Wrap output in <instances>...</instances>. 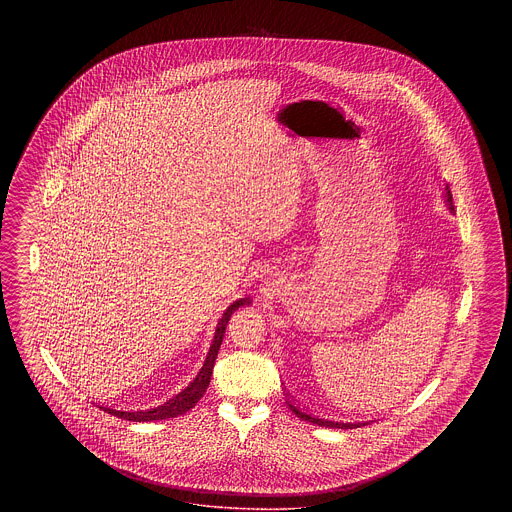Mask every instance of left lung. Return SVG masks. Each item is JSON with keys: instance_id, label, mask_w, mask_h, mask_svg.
<instances>
[{"instance_id": "1", "label": "left lung", "mask_w": 512, "mask_h": 512, "mask_svg": "<svg viewBox=\"0 0 512 512\" xmlns=\"http://www.w3.org/2000/svg\"><path fill=\"white\" fill-rule=\"evenodd\" d=\"M447 203H449V205L453 203L449 188H447ZM286 403H288L290 411H292L295 416H299V418H303V420H307V422L318 424V426H326V428H341V430H353V428H361V426H366L365 422H355V424H351V422H332V420H322V418H317V416H311V414L299 411V407H295L292 401H286Z\"/></svg>"}]
</instances>
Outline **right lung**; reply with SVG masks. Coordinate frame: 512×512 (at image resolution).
Segmentation results:
<instances>
[{"instance_id": "obj_1", "label": "right lung", "mask_w": 512, "mask_h": 512, "mask_svg": "<svg viewBox=\"0 0 512 512\" xmlns=\"http://www.w3.org/2000/svg\"><path fill=\"white\" fill-rule=\"evenodd\" d=\"M251 299L244 297V299H238L234 301L219 320V326L215 330V340L213 345L207 353V359L201 366L199 374L195 376L194 382L186 388V390L180 391L176 397L169 399L167 403L159 405L157 409H151V411H136V413H126V411H115V409H103L105 413L113 414V416H119L124 420H132V422H151V420H165V418H174V416H180V414L188 413L192 407H195V403L203 397L205 390L209 388V382H211V374H213V366H215V359L219 355L220 343L224 338V330H226V324L232 317V313L238 309V307H244L249 305Z\"/></svg>"}]
</instances>
